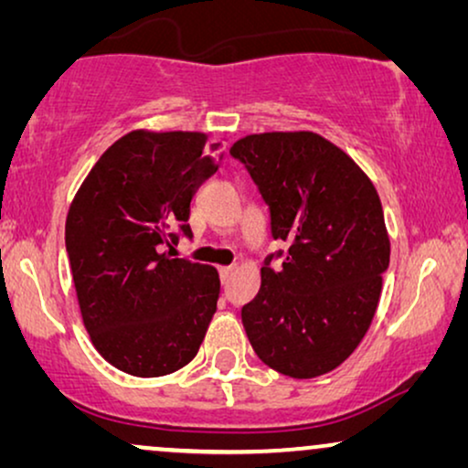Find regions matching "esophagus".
<instances>
[{
  "label": "esophagus",
  "mask_w": 468,
  "mask_h": 468,
  "mask_svg": "<svg viewBox=\"0 0 468 468\" xmlns=\"http://www.w3.org/2000/svg\"><path fill=\"white\" fill-rule=\"evenodd\" d=\"M232 272H234V266H223V268H219V279H221V283H228L229 277H232Z\"/></svg>",
  "instance_id": "34e87169"
}]
</instances>
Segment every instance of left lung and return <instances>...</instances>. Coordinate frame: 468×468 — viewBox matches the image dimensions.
I'll return each mask as SVG.
<instances>
[{
  "mask_svg": "<svg viewBox=\"0 0 468 468\" xmlns=\"http://www.w3.org/2000/svg\"><path fill=\"white\" fill-rule=\"evenodd\" d=\"M229 155L245 165L287 251L261 266L258 296L242 306L261 362L293 379L335 370L373 322L389 239L375 185L347 153L313 132L240 138ZM284 258L272 269L270 261Z\"/></svg>",
  "mask_w": 468,
  "mask_h": 468,
  "instance_id": "8db88e82",
  "label": "left lung"
}]
</instances>
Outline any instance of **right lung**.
Returning <instances> with one entry per match:
<instances>
[{
    "label": "right lung",
    "mask_w": 468,
    "mask_h": 468,
    "mask_svg": "<svg viewBox=\"0 0 468 468\" xmlns=\"http://www.w3.org/2000/svg\"><path fill=\"white\" fill-rule=\"evenodd\" d=\"M217 146L200 132L125 133L69 207L66 251L82 322L100 356L127 375L183 368L217 311L215 268L172 258L178 239H191V197L219 168Z\"/></svg>",
    "instance_id": "add662e5"
}]
</instances>
